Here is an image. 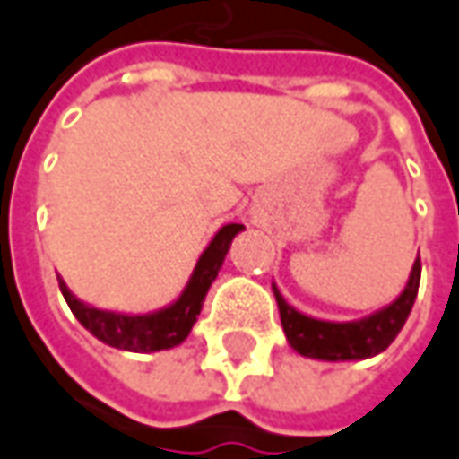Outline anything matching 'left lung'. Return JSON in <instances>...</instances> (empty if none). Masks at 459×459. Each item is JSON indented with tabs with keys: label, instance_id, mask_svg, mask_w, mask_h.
Wrapping results in <instances>:
<instances>
[{
	"label": "left lung",
	"instance_id": "8db88e82",
	"mask_svg": "<svg viewBox=\"0 0 459 459\" xmlns=\"http://www.w3.org/2000/svg\"><path fill=\"white\" fill-rule=\"evenodd\" d=\"M419 279H421V261L417 259L406 287L391 305L351 323H335V320H320V317L305 315L281 297L274 281H272V290L277 297L279 317H281L287 342L299 356L317 358V360H366V358L384 353L394 338L402 333L403 323L417 299Z\"/></svg>",
	"mask_w": 459,
	"mask_h": 459
}]
</instances>
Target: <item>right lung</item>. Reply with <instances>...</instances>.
I'll list each match as a JSON object with an SVG mask.
<instances>
[{
    "label": "right lung",
    "instance_id": "1",
    "mask_svg": "<svg viewBox=\"0 0 459 459\" xmlns=\"http://www.w3.org/2000/svg\"><path fill=\"white\" fill-rule=\"evenodd\" d=\"M241 230H244L241 223H226L223 229H218L213 241L200 254L198 264H195V269H193L180 297L175 302H169L167 307L154 309L147 315H126V312L93 307L83 299H78L68 290L63 277H57V284H60V292L75 315V320L83 325L93 338H99L117 351H129V353L169 351V348L180 345L182 340L190 335L193 325L198 323L205 294H208L211 284L223 266V261H226L230 241Z\"/></svg>",
    "mask_w": 459,
    "mask_h": 459
}]
</instances>
